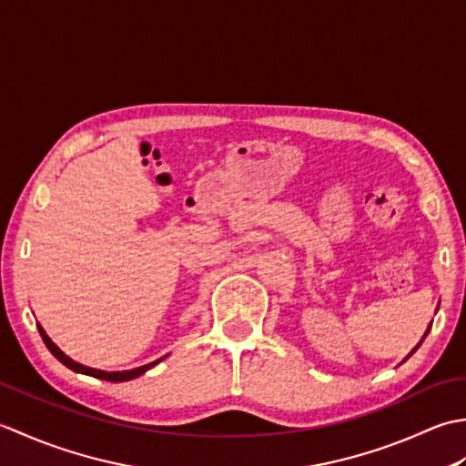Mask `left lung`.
<instances>
[{
  "instance_id": "obj_1",
  "label": "left lung",
  "mask_w": 466,
  "mask_h": 466,
  "mask_svg": "<svg viewBox=\"0 0 466 466\" xmlns=\"http://www.w3.org/2000/svg\"><path fill=\"white\" fill-rule=\"evenodd\" d=\"M429 330H431V329H429ZM429 330H427V334H429ZM427 334H424V336H427ZM417 349H419V346H417ZM417 349H414V350H417ZM414 350H412V352H414ZM412 352H410V354H412Z\"/></svg>"
}]
</instances>
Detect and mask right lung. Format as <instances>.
Listing matches in <instances>:
<instances>
[{"label": "right lung", "mask_w": 466, "mask_h": 466, "mask_svg": "<svg viewBox=\"0 0 466 466\" xmlns=\"http://www.w3.org/2000/svg\"><path fill=\"white\" fill-rule=\"evenodd\" d=\"M37 330H39V334H42V339H44V342H46V346H47V350L52 352L56 359L62 362V364H66L69 370H74V372H82V374H87V376H94V379H102V380H110V382H126V380H132V379H136V376H140V374H144L146 370H150L152 366H156L157 362L160 360H154V362H150V364H146V366H140V369H134V370H122V372H106V370H96V369H90V366H84V364H77V362H74L72 359H67V356L57 349V346L49 340V336L44 332V329L42 326L37 324Z\"/></svg>", "instance_id": "obj_1"}]
</instances>
